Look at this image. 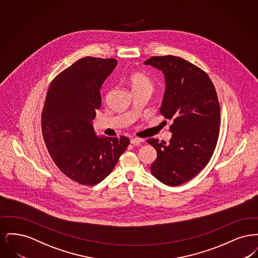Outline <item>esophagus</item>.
<instances>
[{
  "label": "esophagus",
  "instance_id": "esophagus-1",
  "mask_svg": "<svg viewBox=\"0 0 258 258\" xmlns=\"http://www.w3.org/2000/svg\"><path fill=\"white\" fill-rule=\"evenodd\" d=\"M143 141H144L143 139H141V138H137V137H135V138H132V139H131V143H132L133 145H138V144H141Z\"/></svg>",
  "mask_w": 258,
  "mask_h": 258
}]
</instances>
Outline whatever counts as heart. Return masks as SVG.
<instances>
[{"label":"heart","instance_id":"b5f03b06","mask_svg":"<svg viewBox=\"0 0 258 258\" xmlns=\"http://www.w3.org/2000/svg\"><path fill=\"white\" fill-rule=\"evenodd\" d=\"M127 82L133 91L137 89H148L152 91L154 88V83L151 78L140 72H131L127 75Z\"/></svg>","mask_w":258,"mask_h":258}]
</instances>
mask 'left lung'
<instances>
[{
	"label": "left lung",
	"instance_id": "8db88e82",
	"mask_svg": "<svg viewBox=\"0 0 258 258\" xmlns=\"http://www.w3.org/2000/svg\"><path fill=\"white\" fill-rule=\"evenodd\" d=\"M144 63L164 74L160 113L173 120L169 143L147 140L158 154L151 172L167 185L184 184L206 166L215 151L221 123L218 95L208 74L183 58L154 56Z\"/></svg>",
	"mask_w": 258,
	"mask_h": 258
}]
</instances>
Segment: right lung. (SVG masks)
<instances>
[{
	"label": "right lung",
	"mask_w": 258,
	"mask_h": 258,
	"mask_svg": "<svg viewBox=\"0 0 258 258\" xmlns=\"http://www.w3.org/2000/svg\"><path fill=\"white\" fill-rule=\"evenodd\" d=\"M115 59L85 57L51 82L41 114V132L55 164L78 184L95 185L110 174L130 139L98 137L92 121L101 106L100 87Z\"/></svg>",
	"instance_id": "right-lung-1"
}]
</instances>
